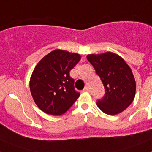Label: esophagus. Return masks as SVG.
<instances>
[{
	"mask_svg": "<svg viewBox=\"0 0 152 152\" xmlns=\"http://www.w3.org/2000/svg\"><path fill=\"white\" fill-rule=\"evenodd\" d=\"M84 91H85V92H89L90 91V88L89 87H85L84 89Z\"/></svg>",
	"mask_w": 152,
	"mask_h": 152,
	"instance_id": "obj_1",
	"label": "esophagus"
}]
</instances>
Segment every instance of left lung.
<instances>
[{"instance_id": "left-lung-1", "label": "left lung", "mask_w": 152, "mask_h": 152, "mask_svg": "<svg viewBox=\"0 0 152 152\" xmlns=\"http://www.w3.org/2000/svg\"><path fill=\"white\" fill-rule=\"evenodd\" d=\"M87 59L101 79L105 95L96 102L99 108L108 115L125 110L133 101L136 84L131 68L123 58L113 52L88 55Z\"/></svg>"}]
</instances>
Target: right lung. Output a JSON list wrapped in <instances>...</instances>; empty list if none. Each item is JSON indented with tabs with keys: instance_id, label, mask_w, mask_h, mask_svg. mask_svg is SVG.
I'll return each instance as SVG.
<instances>
[{
	"instance_id": "obj_1",
	"label": "right lung",
	"mask_w": 152,
	"mask_h": 152,
	"mask_svg": "<svg viewBox=\"0 0 152 152\" xmlns=\"http://www.w3.org/2000/svg\"><path fill=\"white\" fill-rule=\"evenodd\" d=\"M80 56L56 49L44 56L35 67L30 80L31 94L37 107L49 115L64 113L80 96L69 72Z\"/></svg>"
}]
</instances>
